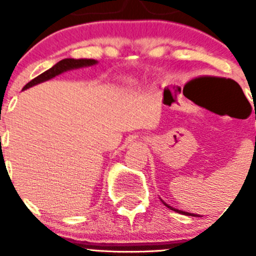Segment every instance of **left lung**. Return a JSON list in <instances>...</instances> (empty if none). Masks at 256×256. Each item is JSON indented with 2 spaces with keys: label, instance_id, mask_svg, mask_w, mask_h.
I'll return each mask as SVG.
<instances>
[{
  "label": "left lung",
  "instance_id": "left-lung-1",
  "mask_svg": "<svg viewBox=\"0 0 256 256\" xmlns=\"http://www.w3.org/2000/svg\"><path fill=\"white\" fill-rule=\"evenodd\" d=\"M164 204H165L166 207H168V208H170V210H175V212H179V213H182V214H188V216H196V214H193V213H189V212H182V210H175V208H172V207H171V206L166 204L165 202H164Z\"/></svg>",
  "mask_w": 256,
  "mask_h": 256
}]
</instances>
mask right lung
Listing matches in <instances>:
<instances>
[{"label": "right lung", "instance_id": "add662e5", "mask_svg": "<svg viewBox=\"0 0 256 256\" xmlns=\"http://www.w3.org/2000/svg\"><path fill=\"white\" fill-rule=\"evenodd\" d=\"M95 60H74V58H66V60H60L58 63H56L52 68H49L48 71L43 72L42 74H39L38 77H35L34 80H32L30 82H28L26 85L24 86L22 90H26V88H32V86L38 85V84H40V82L48 81V80L53 78V77L58 76V74H63L66 71H70V70H76V68H81V67H88V66H94L96 64Z\"/></svg>", "mask_w": 256, "mask_h": 256}]
</instances>
